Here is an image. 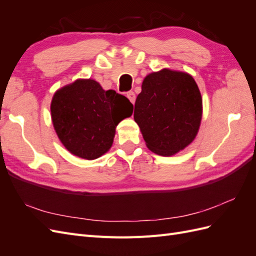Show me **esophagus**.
Here are the masks:
<instances>
[{
  "label": "esophagus",
  "instance_id": "34e87169",
  "mask_svg": "<svg viewBox=\"0 0 256 256\" xmlns=\"http://www.w3.org/2000/svg\"><path fill=\"white\" fill-rule=\"evenodd\" d=\"M126 96L130 100L131 104H134V102H136V94H134V92H128Z\"/></svg>",
  "mask_w": 256,
  "mask_h": 256
}]
</instances>
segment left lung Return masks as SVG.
Masks as SVG:
<instances>
[{"instance_id":"left-lung-1","label":"left lung","mask_w":256,"mask_h":256,"mask_svg":"<svg viewBox=\"0 0 256 256\" xmlns=\"http://www.w3.org/2000/svg\"><path fill=\"white\" fill-rule=\"evenodd\" d=\"M202 114V96L192 76L164 68L144 78L134 118L147 148L168 157L193 142Z\"/></svg>"}]
</instances>
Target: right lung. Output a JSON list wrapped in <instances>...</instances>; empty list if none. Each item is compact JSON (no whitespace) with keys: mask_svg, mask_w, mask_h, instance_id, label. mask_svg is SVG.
Returning <instances> with one entry per match:
<instances>
[{"mask_svg":"<svg viewBox=\"0 0 256 256\" xmlns=\"http://www.w3.org/2000/svg\"><path fill=\"white\" fill-rule=\"evenodd\" d=\"M50 109L54 130L65 148L94 160L109 152L116 126L132 115L134 106L95 80L78 79L54 92Z\"/></svg>","mask_w":256,"mask_h":256,"instance_id":"add662e5","label":"right lung"}]
</instances>
